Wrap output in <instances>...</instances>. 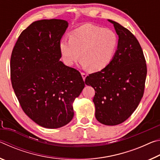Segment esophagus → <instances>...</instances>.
Returning a JSON list of instances; mask_svg holds the SVG:
<instances>
[{
  "instance_id": "34e87169",
  "label": "esophagus",
  "mask_w": 160,
  "mask_h": 160,
  "mask_svg": "<svg viewBox=\"0 0 160 160\" xmlns=\"http://www.w3.org/2000/svg\"><path fill=\"white\" fill-rule=\"evenodd\" d=\"M81 75H82L83 80H85V78L87 77V74H86V73H85V72H81Z\"/></svg>"
}]
</instances>
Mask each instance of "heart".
<instances>
[{
	"mask_svg": "<svg viewBox=\"0 0 160 160\" xmlns=\"http://www.w3.org/2000/svg\"><path fill=\"white\" fill-rule=\"evenodd\" d=\"M117 44L118 38L113 31L85 24L72 31L70 39L61 40L60 50L67 66H72L80 56L83 66L97 72L109 65Z\"/></svg>",
	"mask_w": 160,
	"mask_h": 160,
	"instance_id": "b5f03b06",
	"label": "heart"
}]
</instances>
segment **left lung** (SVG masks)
<instances>
[{"mask_svg": "<svg viewBox=\"0 0 160 160\" xmlns=\"http://www.w3.org/2000/svg\"><path fill=\"white\" fill-rule=\"evenodd\" d=\"M118 47L112 60L100 71L87 76L85 84L95 90V117L102 124L115 126L127 120L144 94L147 65L143 51L133 34L115 21Z\"/></svg>", "mask_w": 160, "mask_h": 160, "instance_id": "8db88e82", "label": "left lung"}]
</instances>
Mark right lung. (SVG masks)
<instances>
[{
  "instance_id": "add662e5",
  "label": "right lung",
  "mask_w": 160,
  "mask_h": 160,
  "mask_svg": "<svg viewBox=\"0 0 160 160\" xmlns=\"http://www.w3.org/2000/svg\"><path fill=\"white\" fill-rule=\"evenodd\" d=\"M66 20L33 22L21 32L10 58V78L23 112L38 125L58 128L73 117L72 103L85 88L80 72L60 61Z\"/></svg>"
}]
</instances>
